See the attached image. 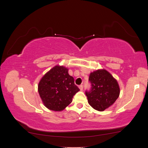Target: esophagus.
Listing matches in <instances>:
<instances>
[{"label": "esophagus", "instance_id": "obj_1", "mask_svg": "<svg viewBox=\"0 0 148 148\" xmlns=\"http://www.w3.org/2000/svg\"><path fill=\"white\" fill-rule=\"evenodd\" d=\"M79 89H80V90H81V91H82V90H83V85H82V84H81V85H79Z\"/></svg>", "mask_w": 148, "mask_h": 148}]
</instances>
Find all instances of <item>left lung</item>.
<instances>
[{"label": "left lung", "instance_id": "8db88e82", "mask_svg": "<svg viewBox=\"0 0 148 148\" xmlns=\"http://www.w3.org/2000/svg\"><path fill=\"white\" fill-rule=\"evenodd\" d=\"M89 91H85L88 103L93 109L104 111L112 105L120 95L118 83L106 70H98L91 73Z\"/></svg>", "mask_w": 148, "mask_h": 148}]
</instances>
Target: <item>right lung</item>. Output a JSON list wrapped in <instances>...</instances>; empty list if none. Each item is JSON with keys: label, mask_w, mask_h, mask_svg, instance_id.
<instances>
[{"label": "right lung", "mask_w": 148, "mask_h": 148, "mask_svg": "<svg viewBox=\"0 0 148 148\" xmlns=\"http://www.w3.org/2000/svg\"><path fill=\"white\" fill-rule=\"evenodd\" d=\"M79 91L74 78L63 66L57 65L49 70L38 84V92L44 106L54 111L64 110Z\"/></svg>", "instance_id": "1"}]
</instances>
